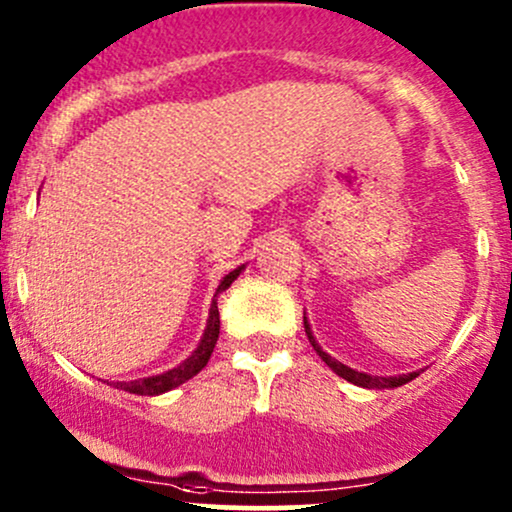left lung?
<instances>
[{
    "instance_id": "left-lung-1",
    "label": "left lung",
    "mask_w": 512,
    "mask_h": 512,
    "mask_svg": "<svg viewBox=\"0 0 512 512\" xmlns=\"http://www.w3.org/2000/svg\"><path fill=\"white\" fill-rule=\"evenodd\" d=\"M303 328H306V335H308V342L313 345V350L318 352V357L323 359L325 364H328L330 369H333L335 374L342 376V379H347L350 384L355 386H362V389H396V386H403L408 384V381L415 379L420 372H411V374H401V376H372V374H364V372H355V369L345 367V364L338 362V359H333L328 355V352L320 350V345L316 342V338H313L311 328H308L306 323V316H303Z\"/></svg>"
}]
</instances>
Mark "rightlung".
<instances>
[{
    "label": "right lung",
    "instance_id": "1",
    "mask_svg": "<svg viewBox=\"0 0 512 512\" xmlns=\"http://www.w3.org/2000/svg\"><path fill=\"white\" fill-rule=\"evenodd\" d=\"M243 272V267L233 269V272L226 274L223 277V282L218 284L216 289V296L221 294V291H226L230 284L238 279V274ZM216 296H213V303H211V311H209V323H206V330H204V338H201L199 347L192 352V357L187 359V362H182L179 367L170 369V372L165 374H157V376H148V379H138V381H119L116 386H121V389L131 391V393H138V396H157V393H165L170 389H177L179 384H184V381H189L192 376H196L201 372V369L206 367V362L211 359V352L213 347H216V340H218V330H221V318H218V306H216Z\"/></svg>",
    "mask_w": 512,
    "mask_h": 512
}]
</instances>
